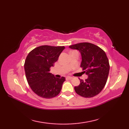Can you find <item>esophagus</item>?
<instances>
[{
	"instance_id": "obj_1",
	"label": "esophagus",
	"mask_w": 129,
	"mask_h": 129,
	"mask_svg": "<svg viewBox=\"0 0 129 129\" xmlns=\"http://www.w3.org/2000/svg\"><path fill=\"white\" fill-rule=\"evenodd\" d=\"M73 78L72 77V76H67V79H69V80H71V79H72Z\"/></svg>"
}]
</instances>
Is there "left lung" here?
<instances>
[{
	"label": "left lung",
	"instance_id": "obj_1",
	"mask_svg": "<svg viewBox=\"0 0 129 129\" xmlns=\"http://www.w3.org/2000/svg\"><path fill=\"white\" fill-rule=\"evenodd\" d=\"M81 53L80 67L88 75L85 80L80 79L75 92L84 98H92L101 91L106 83L110 65L106 54L102 49L90 43H80L69 46Z\"/></svg>",
	"mask_w": 129,
	"mask_h": 129
}]
</instances>
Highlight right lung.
<instances>
[{"mask_svg": "<svg viewBox=\"0 0 129 129\" xmlns=\"http://www.w3.org/2000/svg\"><path fill=\"white\" fill-rule=\"evenodd\" d=\"M64 49V46L42 45L34 49L27 56L24 63L26 80L39 96L51 99L61 91L65 78H55L50 73V69Z\"/></svg>", "mask_w": 129, "mask_h": 129, "instance_id": "1", "label": "right lung"}]
</instances>
